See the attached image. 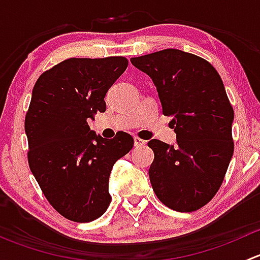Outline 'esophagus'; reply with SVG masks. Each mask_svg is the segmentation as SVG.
<instances>
[{
  "label": "esophagus",
  "mask_w": 260,
  "mask_h": 260,
  "mask_svg": "<svg viewBox=\"0 0 260 260\" xmlns=\"http://www.w3.org/2000/svg\"><path fill=\"white\" fill-rule=\"evenodd\" d=\"M146 145V141L141 140L140 137H135V146L136 147H142Z\"/></svg>",
  "instance_id": "34e87169"
}]
</instances>
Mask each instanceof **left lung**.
<instances>
[{
    "instance_id": "obj_1",
    "label": "left lung",
    "mask_w": 260,
    "mask_h": 260,
    "mask_svg": "<svg viewBox=\"0 0 260 260\" xmlns=\"http://www.w3.org/2000/svg\"><path fill=\"white\" fill-rule=\"evenodd\" d=\"M131 62L153 80L177 143L148 142L154 153L149 180L167 208L191 212L216 195L234 153V109L219 73L198 55L165 49Z\"/></svg>"
}]
</instances>
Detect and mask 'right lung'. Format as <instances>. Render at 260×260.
I'll return each instance as SVG.
<instances>
[{
	"mask_svg": "<svg viewBox=\"0 0 260 260\" xmlns=\"http://www.w3.org/2000/svg\"><path fill=\"white\" fill-rule=\"evenodd\" d=\"M128 67L124 56L70 57L35 83L25 117L27 161L49 204L75 222L101 217L111 204L109 175L133 138L96 136L88 118L106 112L108 89Z\"/></svg>",
	"mask_w": 260,
	"mask_h": 260,
	"instance_id": "obj_1",
	"label": "right lung"
}]
</instances>
